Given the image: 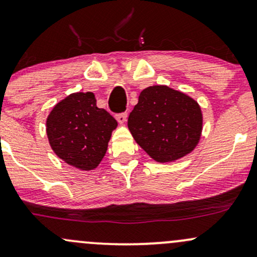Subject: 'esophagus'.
<instances>
[{"mask_svg":"<svg viewBox=\"0 0 257 257\" xmlns=\"http://www.w3.org/2000/svg\"><path fill=\"white\" fill-rule=\"evenodd\" d=\"M116 120L120 123L126 122V120H127V113H126V111H122V113L116 114Z\"/></svg>","mask_w":257,"mask_h":257,"instance_id":"esophagus-1","label":"esophagus"}]
</instances>
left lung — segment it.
Masks as SVG:
<instances>
[{"instance_id": "obj_1", "label": "left lung", "mask_w": 257, "mask_h": 257, "mask_svg": "<svg viewBox=\"0 0 257 257\" xmlns=\"http://www.w3.org/2000/svg\"><path fill=\"white\" fill-rule=\"evenodd\" d=\"M127 126L138 146L159 162L183 158L200 141V105L185 93L165 85L141 92Z\"/></svg>"}]
</instances>
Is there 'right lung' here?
I'll use <instances>...</instances> for the list:
<instances>
[{
    "label": "right lung",
    "instance_id": "right-lung-1",
    "mask_svg": "<svg viewBox=\"0 0 257 257\" xmlns=\"http://www.w3.org/2000/svg\"><path fill=\"white\" fill-rule=\"evenodd\" d=\"M116 125L107 110L96 105L92 92H77L53 108L47 119V135L60 159L90 171L103 159Z\"/></svg>",
    "mask_w": 257,
    "mask_h": 257
}]
</instances>
